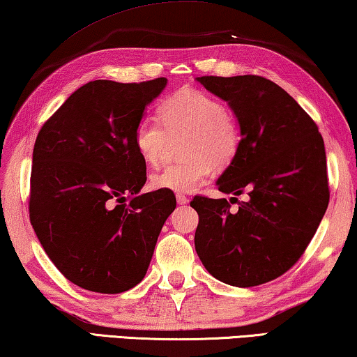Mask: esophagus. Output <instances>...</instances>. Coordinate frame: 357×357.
Wrapping results in <instances>:
<instances>
[{
  "instance_id": "esophagus-1",
  "label": "esophagus",
  "mask_w": 357,
  "mask_h": 357,
  "mask_svg": "<svg viewBox=\"0 0 357 357\" xmlns=\"http://www.w3.org/2000/svg\"><path fill=\"white\" fill-rule=\"evenodd\" d=\"M176 200H178L179 205H188L189 204V199L185 195H183V194H178L176 195Z\"/></svg>"
}]
</instances>
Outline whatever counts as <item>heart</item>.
I'll return each mask as SVG.
<instances>
[{"mask_svg":"<svg viewBox=\"0 0 357 357\" xmlns=\"http://www.w3.org/2000/svg\"><path fill=\"white\" fill-rule=\"evenodd\" d=\"M158 119L142 116L135 126L132 144L147 165L162 160L168 136L185 132L181 155L185 160L152 174L153 189L185 194L204 184L211 167L225 169L241 149V128L215 96L194 88L179 89L158 105Z\"/></svg>","mask_w":357,"mask_h":357,"instance_id":"b5f03b06","label":"heart"}]
</instances>
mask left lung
Masks as SVG:
<instances>
[{"label":"left lung","instance_id":"obj_1","mask_svg":"<svg viewBox=\"0 0 357 357\" xmlns=\"http://www.w3.org/2000/svg\"><path fill=\"white\" fill-rule=\"evenodd\" d=\"M226 100L241 149L216 181L226 199L194 197L195 252L205 269L234 287L278 279L314 237L328 205L326 147L317 125L279 84L258 75L199 77ZM247 193L245 202L236 195ZM238 202L236 211L230 204Z\"/></svg>","mask_w":357,"mask_h":357}]
</instances>
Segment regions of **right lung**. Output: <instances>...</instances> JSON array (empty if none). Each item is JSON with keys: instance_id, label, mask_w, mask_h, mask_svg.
<instances>
[{"instance_id": "1", "label": "right lung", "mask_w": 357, "mask_h": 357, "mask_svg": "<svg viewBox=\"0 0 357 357\" xmlns=\"http://www.w3.org/2000/svg\"><path fill=\"white\" fill-rule=\"evenodd\" d=\"M167 82H89L36 136L30 222L56 268L84 290L121 294L139 284L176 208L172 190L139 195L146 162L132 144Z\"/></svg>"}]
</instances>
